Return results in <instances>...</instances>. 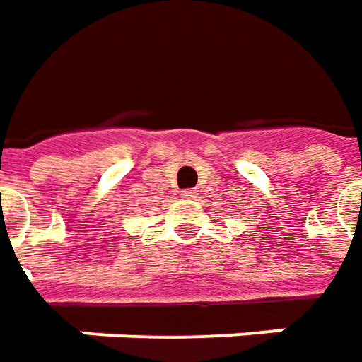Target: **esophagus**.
Listing matches in <instances>:
<instances>
[{
    "label": "esophagus",
    "mask_w": 362,
    "mask_h": 362,
    "mask_svg": "<svg viewBox=\"0 0 362 362\" xmlns=\"http://www.w3.org/2000/svg\"><path fill=\"white\" fill-rule=\"evenodd\" d=\"M182 198H196V192H194V190H184V192H182Z\"/></svg>",
    "instance_id": "esophagus-1"
}]
</instances>
